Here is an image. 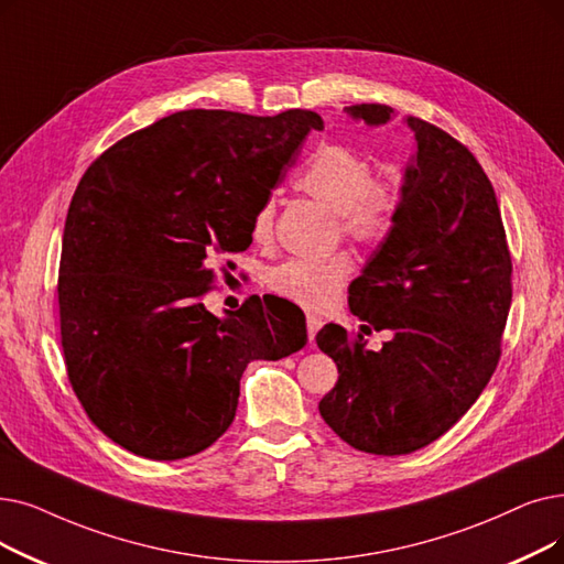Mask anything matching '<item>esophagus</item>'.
Segmentation results:
<instances>
[{
  "mask_svg": "<svg viewBox=\"0 0 564 564\" xmlns=\"http://www.w3.org/2000/svg\"><path fill=\"white\" fill-rule=\"evenodd\" d=\"M323 327V317L321 315H315V313H308L306 315V332H308V340L313 343V338H315V334H317V329Z\"/></svg>",
  "mask_w": 564,
  "mask_h": 564,
  "instance_id": "esophagus-1",
  "label": "esophagus"
}]
</instances>
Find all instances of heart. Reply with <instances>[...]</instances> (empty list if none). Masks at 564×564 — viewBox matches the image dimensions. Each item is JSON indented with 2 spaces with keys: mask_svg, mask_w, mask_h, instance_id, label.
<instances>
[{
  "mask_svg": "<svg viewBox=\"0 0 564 564\" xmlns=\"http://www.w3.org/2000/svg\"><path fill=\"white\" fill-rule=\"evenodd\" d=\"M297 188L336 214L338 228L357 243L382 239L401 205V188L389 177H373L369 159L346 144H323L295 180ZM274 200H264L251 221L256 241L272 237ZM352 272L348 256L325 260L292 258L269 272V285L279 295L306 308L332 306Z\"/></svg>",
  "mask_w": 564,
  "mask_h": 564,
  "instance_id": "b5f03b06",
  "label": "heart"
}]
</instances>
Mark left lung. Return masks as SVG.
Wrapping results in <instances>:
<instances>
[{"label":"left lung","instance_id":"left-lung-1","mask_svg":"<svg viewBox=\"0 0 564 564\" xmlns=\"http://www.w3.org/2000/svg\"><path fill=\"white\" fill-rule=\"evenodd\" d=\"M380 127L394 108L350 106ZM414 154L384 241L350 283L366 329H389L380 350L340 325L317 332L338 382L321 401L329 429L359 452L399 456L447 433L491 380L511 304V258L496 191L477 159L443 129L405 117Z\"/></svg>","mask_w":564,"mask_h":564}]
</instances>
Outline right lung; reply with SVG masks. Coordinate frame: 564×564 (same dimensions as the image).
<instances>
[{
    "label": "right lung",
    "mask_w": 564,
    "mask_h": 564,
    "mask_svg": "<svg viewBox=\"0 0 564 564\" xmlns=\"http://www.w3.org/2000/svg\"><path fill=\"white\" fill-rule=\"evenodd\" d=\"M311 129L323 131L311 110H182L87 167L62 237V348L87 417L119 447L152 460L207 449L235 420L247 364L306 346L285 300L253 295L218 317L203 297L212 258L251 247L256 209Z\"/></svg>",
    "instance_id": "1"
}]
</instances>
